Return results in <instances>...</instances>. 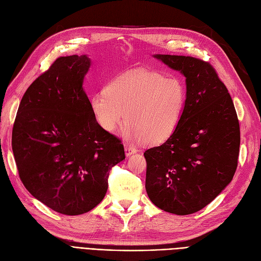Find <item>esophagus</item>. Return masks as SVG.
<instances>
[{"label":"esophagus","mask_w":261,"mask_h":261,"mask_svg":"<svg viewBox=\"0 0 261 261\" xmlns=\"http://www.w3.org/2000/svg\"><path fill=\"white\" fill-rule=\"evenodd\" d=\"M124 149H125V154H126V156L134 154L135 152L137 151L136 148H135V147L132 146V145H129V143H125V145H124Z\"/></svg>","instance_id":"esophagus-1"}]
</instances>
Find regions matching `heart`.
I'll return each mask as SVG.
<instances>
[{
	"instance_id": "heart-1",
	"label": "heart",
	"mask_w": 261,
	"mask_h": 261,
	"mask_svg": "<svg viewBox=\"0 0 261 261\" xmlns=\"http://www.w3.org/2000/svg\"><path fill=\"white\" fill-rule=\"evenodd\" d=\"M186 102L187 91L180 81L151 70L123 73L89 100L94 119L102 129L114 132L126 112L125 136L152 145L166 141L175 133Z\"/></svg>"
}]
</instances>
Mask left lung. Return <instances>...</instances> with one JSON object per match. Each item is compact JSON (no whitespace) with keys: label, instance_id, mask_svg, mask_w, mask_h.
<instances>
[{"label":"left lung","instance_id":"obj_1","mask_svg":"<svg viewBox=\"0 0 261 261\" xmlns=\"http://www.w3.org/2000/svg\"><path fill=\"white\" fill-rule=\"evenodd\" d=\"M186 76L187 102L177 129L145 151L146 190L159 208L180 215L199 212L232 180L238 167L240 124L228 89L207 61L155 55Z\"/></svg>","mask_w":261,"mask_h":261}]
</instances>
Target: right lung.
Returning <instances> with one entry per match:
<instances>
[{
	"label": "right lung",
	"mask_w": 261,
	"mask_h": 261,
	"mask_svg": "<svg viewBox=\"0 0 261 261\" xmlns=\"http://www.w3.org/2000/svg\"><path fill=\"white\" fill-rule=\"evenodd\" d=\"M86 55L59 57L27 89L12 148L20 180L57 213L92 211L108 190L110 169L125 159L120 138L95 121L83 80Z\"/></svg>",
	"instance_id": "add662e5"
}]
</instances>
